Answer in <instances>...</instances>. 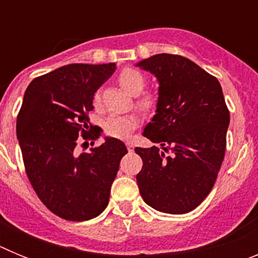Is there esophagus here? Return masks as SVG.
Instances as JSON below:
<instances>
[{"label": "esophagus", "instance_id": "obj_1", "mask_svg": "<svg viewBox=\"0 0 258 258\" xmlns=\"http://www.w3.org/2000/svg\"><path fill=\"white\" fill-rule=\"evenodd\" d=\"M125 145H126L127 151H129V152L133 151V149H134V143L132 142V141H126V142H125Z\"/></svg>", "mask_w": 258, "mask_h": 258}]
</instances>
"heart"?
<instances>
[{
    "label": "heart",
    "instance_id": "obj_1",
    "mask_svg": "<svg viewBox=\"0 0 258 258\" xmlns=\"http://www.w3.org/2000/svg\"><path fill=\"white\" fill-rule=\"evenodd\" d=\"M118 83L122 88L129 92L131 94H140L142 92V89L145 88L146 79L140 71L134 70V68H124L118 75ZM94 101L99 102V94L94 95ZM155 97L154 95H143L138 101V106L145 111H150L154 108L155 106ZM138 125V118L137 116L126 115V116H118L112 115L109 116L104 122V131L108 136L115 137V138H120V140H125L129 138L132 132L134 131Z\"/></svg>",
    "mask_w": 258,
    "mask_h": 258
}]
</instances>
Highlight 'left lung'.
<instances>
[{
    "mask_svg": "<svg viewBox=\"0 0 258 258\" xmlns=\"http://www.w3.org/2000/svg\"><path fill=\"white\" fill-rule=\"evenodd\" d=\"M137 67L159 83L156 113L143 136L161 146L134 150L143 161L137 174L141 197L156 211L187 213L208 197L225 156L230 113L222 88L181 55L156 54Z\"/></svg>",
    "mask_w": 258,
    "mask_h": 258,
    "instance_id": "left-lung-1",
    "label": "left lung"
}]
</instances>
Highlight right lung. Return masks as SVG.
<instances>
[{
    "label": "right lung",
    "instance_id": "right-lung-1",
    "mask_svg": "<svg viewBox=\"0 0 258 258\" xmlns=\"http://www.w3.org/2000/svg\"><path fill=\"white\" fill-rule=\"evenodd\" d=\"M115 70V63L63 66L36 77L24 93L17 137L27 175L46 208L64 220H90L106 209L127 152L112 137L89 152L76 149L80 136L93 141L101 136L92 132L88 113L94 93Z\"/></svg>",
    "mask_w": 258,
    "mask_h": 258
}]
</instances>
